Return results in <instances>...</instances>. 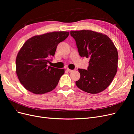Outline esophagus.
<instances>
[{
  "label": "esophagus",
  "instance_id": "34e87169",
  "mask_svg": "<svg viewBox=\"0 0 134 134\" xmlns=\"http://www.w3.org/2000/svg\"><path fill=\"white\" fill-rule=\"evenodd\" d=\"M66 70L68 71V72H71V71H72L73 70H71V69H69V68H68V69H66Z\"/></svg>",
  "mask_w": 134,
  "mask_h": 134
}]
</instances>
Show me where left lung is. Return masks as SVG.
Listing matches in <instances>:
<instances>
[{
	"label": "left lung",
	"instance_id": "obj_1",
	"mask_svg": "<svg viewBox=\"0 0 134 134\" xmlns=\"http://www.w3.org/2000/svg\"><path fill=\"white\" fill-rule=\"evenodd\" d=\"M81 57L90 59L87 70L78 69L80 79L75 84L81 90L97 94L109 86L116 74L118 52L106 35L90 30L71 31Z\"/></svg>",
	"mask_w": 134,
	"mask_h": 134
}]
</instances>
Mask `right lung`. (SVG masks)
<instances>
[{
    "label": "right lung",
    "mask_w": 134,
    "mask_h": 134,
    "mask_svg": "<svg viewBox=\"0 0 134 134\" xmlns=\"http://www.w3.org/2000/svg\"><path fill=\"white\" fill-rule=\"evenodd\" d=\"M69 32H53L28 39L16 58V72L26 90L36 94L51 92L56 88L64 69L47 66L58 44L65 40Z\"/></svg>",
    "instance_id": "obj_1"
}]
</instances>
